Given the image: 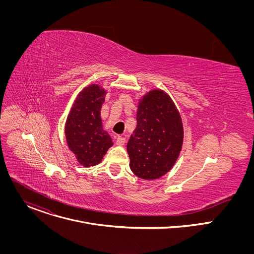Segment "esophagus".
I'll list each match as a JSON object with an SVG mask.
<instances>
[{
	"label": "esophagus",
	"mask_w": 254,
	"mask_h": 254,
	"mask_svg": "<svg viewBox=\"0 0 254 254\" xmlns=\"http://www.w3.org/2000/svg\"><path fill=\"white\" fill-rule=\"evenodd\" d=\"M126 143V137H124V136H118V138H117V144L118 146H124V144Z\"/></svg>",
	"instance_id": "obj_1"
}]
</instances>
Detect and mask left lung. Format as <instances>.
I'll list each match as a JSON object with an SVG mask.
<instances>
[{"instance_id":"left-lung-1","label":"left lung","mask_w":254,"mask_h":254,"mask_svg":"<svg viewBox=\"0 0 254 254\" xmlns=\"http://www.w3.org/2000/svg\"><path fill=\"white\" fill-rule=\"evenodd\" d=\"M136 123L127 146L129 168L140 179H159L173 168L182 150V119L169 94L154 89L139 99Z\"/></svg>"}]
</instances>
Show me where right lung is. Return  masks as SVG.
<instances>
[{"label":"right lung","instance_id":"1","mask_svg":"<svg viewBox=\"0 0 254 254\" xmlns=\"http://www.w3.org/2000/svg\"><path fill=\"white\" fill-rule=\"evenodd\" d=\"M106 91L98 84L83 88L72 105L65 124L69 150L83 167L99 164L114 142L103 129L100 111Z\"/></svg>","mask_w":254,"mask_h":254}]
</instances>
